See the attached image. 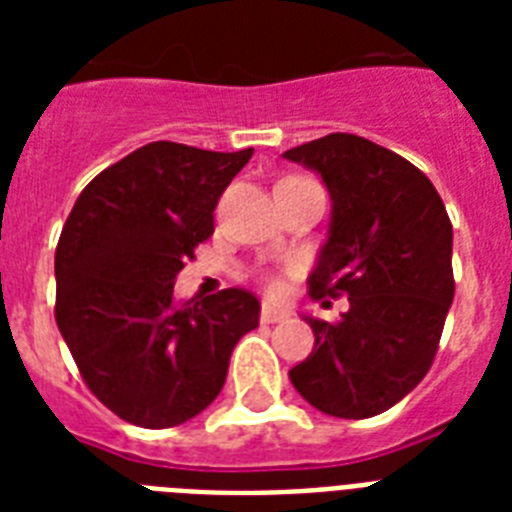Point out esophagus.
<instances>
[{"mask_svg":"<svg viewBox=\"0 0 512 512\" xmlns=\"http://www.w3.org/2000/svg\"><path fill=\"white\" fill-rule=\"evenodd\" d=\"M289 319L287 311H281V308H276V305L271 303H263V308H260V321L263 324H279V321Z\"/></svg>","mask_w":512,"mask_h":512,"instance_id":"obj_1","label":"esophagus"}]
</instances>
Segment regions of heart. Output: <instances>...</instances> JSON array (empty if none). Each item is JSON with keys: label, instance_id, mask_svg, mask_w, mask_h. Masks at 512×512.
<instances>
[{"label": "heart", "instance_id": "1", "mask_svg": "<svg viewBox=\"0 0 512 512\" xmlns=\"http://www.w3.org/2000/svg\"><path fill=\"white\" fill-rule=\"evenodd\" d=\"M268 287H271L273 292L279 295V292H284V281H281V279H268Z\"/></svg>", "mask_w": 512, "mask_h": 512}]
</instances>
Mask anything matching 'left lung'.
<instances>
[{"label":"left lung","mask_w":512,"mask_h":512,"mask_svg":"<svg viewBox=\"0 0 512 512\" xmlns=\"http://www.w3.org/2000/svg\"><path fill=\"white\" fill-rule=\"evenodd\" d=\"M284 159L319 172L332 199L311 297H348L340 321L303 316L316 342L289 380L319 412L366 420L412 393L436 358L454 300L452 223L428 177L372 140L332 132Z\"/></svg>","instance_id":"left-lung-1"}]
</instances>
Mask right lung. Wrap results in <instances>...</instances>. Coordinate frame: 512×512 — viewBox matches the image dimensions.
I'll return each instance as SVG.
<instances>
[{"mask_svg": "<svg viewBox=\"0 0 512 512\" xmlns=\"http://www.w3.org/2000/svg\"><path fill=\"white\" fill-rule=\"evenodd\" d=\"M255 148L156 140L100 172L55 249V321L100 404L175 428L223 390L236 342L260 321L247 289L175 300V276L215 233V207Z\"/></svg>", "mask_w": 512, "mask_h": 512, "instance_id": "right-lung-1", "label": "right lung"}]
</instances>
